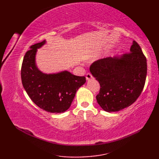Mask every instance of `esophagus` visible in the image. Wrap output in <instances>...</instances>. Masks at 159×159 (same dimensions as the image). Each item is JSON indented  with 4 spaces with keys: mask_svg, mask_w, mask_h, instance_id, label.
<instances>
[{
    "mask_svg": "<svg viewBox=\"0 0 159 159\" xmlns=\"http://www.w3.org/2000/svg\"><path fill=\"white\" fill-rule=\"evenodd\" d=\"M91 79H92V75L90 73H87L86 74V79H87V80H89Z\"/></svg>",
    "mask_w": 159,
    "mask_h": 159,
    "instance_id": "1",
    "label": "esophagus"
}]
</instances>
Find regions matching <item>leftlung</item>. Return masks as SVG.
<instances>
[{"label": "left lung", "instance_id": "8db88e82", "mask_svg": "<svg viewBox=\"0 0 159 159\" xmlns=\"http://www.w3.org/2000/svg\"><path fill=\"white\" fill-rule=\"evenodd\" d=\"M89 70L100 85L98 103L107 112H116L130 106L140 96L146 82L147 61L133 41L129 53L98 60Z\"/></svg>", "mask_w": 159, "mask_h": 159}]
</instances>
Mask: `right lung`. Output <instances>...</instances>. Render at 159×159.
<instances>
[{
  "label": "right lung",
  "instance_id": "obj_1",
  "mask_svg": "<svg viewBox=\"0 0 159 159\" xmlns=\"http://www.w3.org/2000/svg\"><path fill=\"white\" fill-rule=\"evenodd\" d=\"M46 43L43 40L32 45L26 52L21 68L22 85L37 106L47 112L61 113L70 107L76 92L86 79L67 70L53 74L40 71L36 65V53Z\"/></svg>",
  "mask_w": 159,
  "mask_h": 159
}]
</instances>
